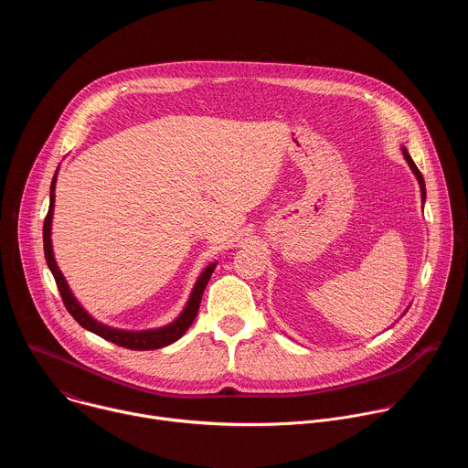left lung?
Segmentation results:
<instances>
[{"mask_svg":"<svg viewBox=\"0 0 468 468\" xmlns=\"http://www.w3.org/2000/svg\"><path fill=\"white\" fill-rule=\"evenodd\" d=\"M402 152H404V157H406V161L410 163V166H411L413 174H415V176H417V179H419V185H420V190H422V199H426V185H424V177H422L420 170L417 168V165L413 163V159H411V155L408 154V150H406V148H402Z\"/></svg>","mask_w":468,"mask_h":468,"instance_id":"8db88e82","label":"left lung"}]
</instances>
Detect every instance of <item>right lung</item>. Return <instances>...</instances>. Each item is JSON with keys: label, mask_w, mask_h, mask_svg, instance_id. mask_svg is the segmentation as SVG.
I'll return each mask as SVG.
<instances>
[{"label": "right lung", "mask_w": 468, "mask_h": 468, "mask_svg": "<svg viewBox=\"0 0 468 468\" xmlns=\"http://www.w3.org/2000/svg\"><path fill=\"white\" fill-rule=\"evenodd\" d=\"M55 177H57V172L53 176V181H51V190H49V209H48V215L44 218V255H46V262L49 266V271L55 278V283H57V289L60 292V298H62V303L64 307L69 309V313L78 320L80 325H83L85 329L96 333V335H100L101 339L105 341H111L118 346H123V348H129V350H157V348H163V346H168L172 343H176L179 337L185 335V331L190 327V324L194 322L196 314H197V309H199V302H202V296H204V291H206V285L209 282V278L213 276V271H215V262L209 264L207 269L202 272V276L197 278L196 285H194V291L188 298V303L186 307L183 309V313L168 325L165 327H159V329H148V331H123V329H114V327H109V325H103L100 322H96L80 303L78 300L72 296L70 289H69V283H66V280L62 278L58 266L53 259V250H51V217H53V202H55Z\"/></svg>", "instance_id": "right-lung-1"}]
</instances>
